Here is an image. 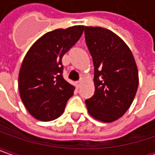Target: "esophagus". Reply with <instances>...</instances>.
Instances as JSON below:
<instances>
[{"label":"esophagus","instance_id":"1","mask_svg":"<svg viewBox=\"0 0 155 155\" xmlns=\"http://www.w3.org/2000/svg\"><path fill=\"white\" fill-rule=\"evenodd\" d=\"M81 83H82V80H80V81H78L77 82H76V87H81Z\"/></svg>","mask_w":155,"mask_h":155}]
</instances>
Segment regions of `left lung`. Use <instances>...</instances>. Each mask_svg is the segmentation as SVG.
<instances>
[{
    "label": "left lung",
    "instance_id": "obj_1",
    "mask_svg": "<svg viewBox=\"0 0 155 155\" xmlns=\"http://www.w3.org/2000/svg\"><path fill=\"white\" fill-rule=\"evenodd\" d=\"M86 44L94 67V94L85 103L91 116L113 122L130 107L139 85L137 66L131 50L114 32L85 27Z\"/></svg>",
    "mask_w": 155,
    "mask_h": 155
}]
</instances>
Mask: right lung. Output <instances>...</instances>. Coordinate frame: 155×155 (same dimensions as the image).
<instances>
[{
    "label": "right lung",
    "instance_id": "1",
    "mask_svg": "<svg viewBox=\"0 0 155 155\" xmlns=\"http://www.w3.org/2000/svg\"><path fill=\"white\" fill-rule=\"evenodd\" d=\"M84 26L55 29L32 45L23 59L18 87L25 107L41 121L58 118L73 96L74 87L63 76L61 59L79 41Z\"/></svg>",
    "mask_w": 155,
    "mask_h": 155
}]
</instances>
